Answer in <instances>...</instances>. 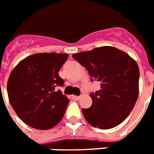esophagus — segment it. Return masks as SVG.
Segmentation results:
<instances>
[{"label":"esophagus","mask_w":154,"mask_h":154,"mask_svg":"<svg viewBox=\"0 0 154 154\" xmlns=\"http://www.w3.org/2000/svg\"><path fill=\"white\" fill-rule=\"evenodd\" d=\"M72 98L74 99V100H76V101H78V100H80V98H81V96H72Z\"/></svg>","instance_id":"obj_1"}]
</instances>
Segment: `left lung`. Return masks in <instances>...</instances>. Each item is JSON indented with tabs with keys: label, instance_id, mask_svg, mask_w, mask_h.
I'll list each match as a JSON object with an SVG mask.
<instances>
[{
	"label": "left lung",
	"instance_id": "obj_1",
	"mask_svg": "<svg viewBox=\"0 0 154 154\" xmlns=\"http://www.w3.org/2000/svg\"><path fill=\"white\" fill-rule=\"evenodd\" d=\"M91 77L101 83V89L90 94L92 105L82 109L89 124L101 129H112L130 113L139 94L137 62L126 53L112 46L72 54Z\"/></svg>",
	"mask_w": 154,
	"mask_h": 154
}]
</instances>
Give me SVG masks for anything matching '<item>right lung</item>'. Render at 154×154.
Segmentation results:
<instances>
[{
  "mask_svg": "<svg viewBox=\"0 0 154 154\" xmlns=\"http://www.w3.org/2000/svg\"><path fill=\"white\" fill-rule=\"evenodd\" d=\"M68 57L66 53H36L23 59L11 72L7 83L8 100L29 126L49 129L64 117L69 101L55 88L64 84L58 72Z\"/></svg>",
  "mask_w": 154,
  "mask_h": 154,
  "instance_id": "1",
  "label": "right lung"
}]
</instances>
